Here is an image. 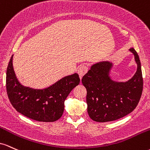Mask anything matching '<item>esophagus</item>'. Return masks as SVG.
<instances>
[{
  "mask_svg": "<svg viewBox=\"0 0 150 150\" xmlns=\"http://www.w3.org/2000/svg\"><path fill=\"white\" fill-rule=\"evenodd\" d=\"M88 71V67L85 64H81L79 67L78 69V74L79 75L80 79H82V77L83 76V75L86 74V73Z\"/></svg>",
  "mask_w": 150,
  "mask_h": 150,
  "instance_id": "1",
  "label": "esophagus"
}]
</instances>
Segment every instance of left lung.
I'll use <instances>...</instances> for the list:
<instances>
[{"mask_svg": "<svg viewBox=\"0 0 150 150\" xmlns=\"http://www.w3.org/2000/svg\"><path fill=\"white\" fill-rule=\"evenodd\" d=\"M129 50L134 54L137 68L127 81H115L110 78L112 64L108 61L92 65L82 78V83L87 91V110L93 120L105 122L117 120L137 107L143 88L141 63L134 49Z\"/></svg>", "mask_w": 150, "mask_h": 150, "instance_id": "obj_1", "label": "left lung"}]
</instances>
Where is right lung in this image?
I'll return each instance as SVG.
<instances>
[{"mask_svg":"<svg viewBox=\"0 0 150 150\" xmlns=\"http://www.w3.org/2000/svg\"><path fill=\"white\" fill-rule=\"evenodd\" d=\"M11 57L6 71V90L12 105L18 112L40 122H54L62 117L64 101L79 84L78 74L69 75L50 87L34 89L23 86L17 79Z\"/></svg>","mask_w":150,"mask_h":150,"instance_id":"right-lung-1","label":"right lung"}]
</instances>
